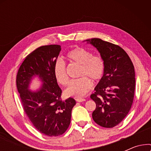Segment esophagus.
Segmentation results:
<instances>
[{
  "instance_id": "34e87169",
  "label": "esophagus",
  "mask_w": 151,
  "mask_h": 151,
  "mask_svg": "<svg viewBox=\"0 0 151 151\" xmlns=\"http://www.w3.org/2000/svg\"><path fill=\"white\" fill-rule=\"evenodd\" d=\"M76 102H84V101H85V99H84V98H76Z\"/></svg>"
}]
</instances>
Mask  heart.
<instances>
[{
	"instance_id": "b5f03b06",
	"label": "heart",
	"mask_w": 151,
	"mask_h": 151,
	"mask_svg": "<svg viewBox=\"0 0 151 151\" xmlns=\"http://www.w3.org/2000/svg\"><path fill=\"white\" fill-rule=\"evenodd\" d=\"M70 61L80 65L78 76H82L70 82L65 91L68 96L82 97L89 92L93 87L92 80L98 82L102 79L105 71V63L102 57L93 55L87 49L77 47L67 54ZM53 73L57 82L61 85H67L69 76L67 73L66 64L62 59H57L53 67Z\"/></svg>"
}]
</instances>
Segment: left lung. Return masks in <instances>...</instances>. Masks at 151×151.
Segmentation results:
<instances>
[{
	"mask_svg": "<svg viewBox=\"0 0 151 151\" xmlns=\"http://www.w3.org/2000/svg\"><path fill=\"white\" fill-rule=\"evenodd\" d=\"M86 41L98 49L105 63L104 76L91 96L96 104L93 119L100 127L113 128L124 119L133 104L135 88L133 64L118 45L100 38Z\"/></svg>",
	"mask_w": 151,
	"mask_h": 151,
	"instance_id": "1",
	"label": "left lung"
}]
</instances>
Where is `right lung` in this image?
Returning a JSON list of instances; mask_svg holds the SVG:
<instances>
[{"label": "right lung", "instance_id": "right-lung-1", "mask_svg": "<svg viewBox=\"0 0 151 151\" xmlns=\"http://www.w3.org/2000/svg\"><path fill=\"white\" fill-rule=\"evenodd\" d=\"M60 50L58 45L36 49L25 58L16 76V86L24 111L34 127L49 137L63 135L67 131L76 104L73 98L62 100V90L53 73ZM36 75L43 84L40 90L32 92L28 90V84Z\"/></svg>", "mask_w": 151, "mask_h": 151}]
</instances>
